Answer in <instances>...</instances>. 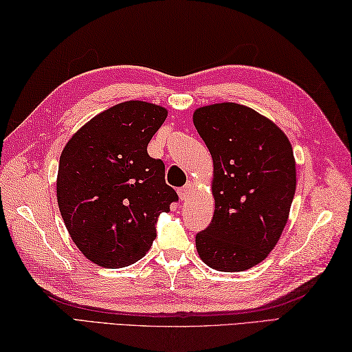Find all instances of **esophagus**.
<instances>
[{"mask_svg": "<svg viewBox=\"0 0 352 352\" xmlns=\"http://www.w3.org/2000/svg\"><path fill=\"white\" fill-rule=\"evenodd\" d=\"M192 189H193L192 183H188L186 186H183L182 189H178V195H180V199L182 201H188L189 197H190V193H192Z\"/></svg>", "mask_w": 352, "mask_h": 352, "instance_id": "1", "label": "esophagus"}]
</instances>
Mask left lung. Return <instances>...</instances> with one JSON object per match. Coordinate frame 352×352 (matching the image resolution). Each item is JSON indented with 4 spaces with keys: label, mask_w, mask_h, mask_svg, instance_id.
I'll return each mask as SVG.
<instances>
[{
    "label": "left lung",
    "mask_w": 352,
    "mask_h": 352,
    "mask_svg": "<svg viewBox=\"0 0 352 352\" xmlns=\"http://www.w3.org/2000/svg\"><path fill=\"white\" fill-rule=\"evenodd\" d=\"M213 159V219L197 234L201 260L222 272L261 263L287 223L296 189L294 149L271 119L242 104L193 111Z\"/></svg>",
    "instance_id": "obj_1"
}]
</instances>
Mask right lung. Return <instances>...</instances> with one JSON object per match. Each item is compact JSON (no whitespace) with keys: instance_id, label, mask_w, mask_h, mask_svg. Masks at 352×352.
<instances>
[{"instance_id":"1","label":"right lung","mask_w":352,"mask_h":352,"mask_svg":"<svg viewBox=\"0 0 352 352\" xmlns=\"http://www.w3.org/2000/svg\"><path fill=\"white\" fill-rule=\"evenodd\" d=\"M166 116L157 104L125 101L92 118L63 148L58 208L74 243L95 265L136 263L151 248L159 214L178 201L163 162L146 151Z\"/></svg>"}]
</instances>
